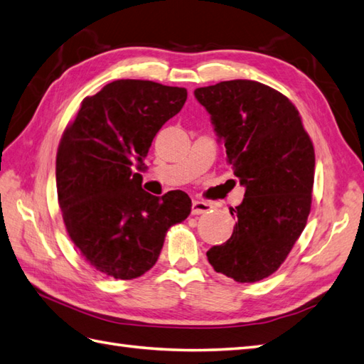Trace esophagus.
Listing matches in <instances>:
<instances>
[{
  "label": "esophagus",
  "mask_w": 364,
  "mask_h": 364,
  "mask_svg": "<svg viewBox=\"0 0 364 364\" xmlns=\"http://www.w3.org/2000/svg\"><path fill=\"white\" fill-rule=\"evenodd\" d=\"M210 209H213V205H210V203H208V201H198V200H196V201L192 203V214L193 215L209 213Z\"/></svg>",
  "instance_id": "obj_1"
}]
</instances>
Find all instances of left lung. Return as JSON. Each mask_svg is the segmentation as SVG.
Here are the masks:
<instances>
[{
    "label": "left lung",
    "instance_id": "1",
    "mask_svg": "<svg viewBox=\"0 0 364 364\" xmlns=\"http://www.w3.org/2000/svg\"><path fill=\"white\" fill-rule=\"evenodd\" d=\"M210 114L226 161L245 188L231 208L232 235L208 252L217 273L257 282L289 256L307 223L315 150L299 112L281 92L255 80H226L193 91Z\"/></svg>",
    "mask_w": 364,
    "mask_h": 364
}]
</instances>
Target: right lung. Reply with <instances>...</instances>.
<instances>
[{
  "label": "right lung",
  "instance_id": "obj_1",
  "mask_svg": "<svg viewBox=\"0 0 364 364\" xmlns=\"http://www.w3.org/2000/svg\"><path fill=\"white\" fill-rule=\"evenodd\" d=\"M188 91L121 79L85 97L66 127L55 161L57 197L68 235L97 272L134 279L156 264L168 228L191 214L183 191L142 189L151 141L183 108Z\"/></svg>",
  "mask_w": 364,
  "mask_h": 364
}]
</instances>
